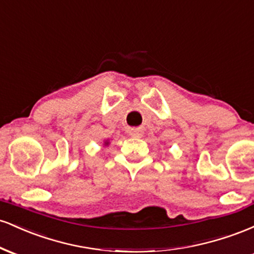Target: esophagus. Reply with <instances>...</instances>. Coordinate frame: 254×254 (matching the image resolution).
<instances>
[{
    "mask_svg": "<svg viewBox=\"0 0 254 254\" xmlns=\"http://www.w3.org/2000/svg\"><path fill=\"white\" fill-rule=\"evenodd\" d=\"M133 136H137V137H139V136H141L142 135V133L141 132H139V131L138 130H135V131H133Z\"/></svg>",
    "mask_w": 254,
    "mask_h": 254,
    "instance_id": "esophagus-1",
    "label": "esophagus"
}]
</instances>
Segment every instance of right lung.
I'll return each instance as SVG.
<instances>
[{"label": "right lung", "instance_id": "1", "mask_svg": "<svg viewBox=\"0 0 254 254\" xmlns=\"http://www.w3.org/2000/svg\"><path fill=\"white\" fill-rule=\"evenodd\" d=\"M109 144H110L109 139H106V141H104V147H106V145H109Z\"/></svg>", "mask_w": 254, "mask_h": 254}]
</instances>
